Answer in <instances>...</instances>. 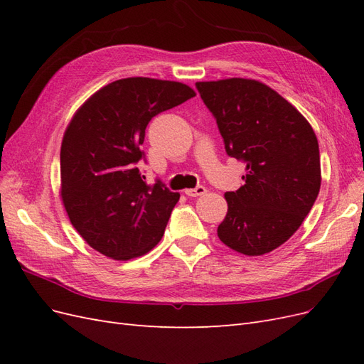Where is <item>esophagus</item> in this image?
<instances>
[{"label":"esophagus","instance_id":"1","mask_svg":"<svg viewBox=\"0 0 364 364\" xmlns=\"http://www.w3.org/2000/svg\"><path fill=\"white\" fill-rule=\"evenodd\" d=\"M206 193V188L202 185L196 186V188H190V190H185V194L190 196V197H199V196H203Z\"/></svg>","mask_w":364,"mask_h":364}]
</instances>
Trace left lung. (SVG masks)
<instances>
[{
  "instance_id": "8db88e82",
  "label": "left lung",
  "mask_w": 364,
  "mask_h": 364,
  "mask_svg": "<svg viewBox=\"0 0 364 364\" xmlns=\"http://www.w3.org/2000/svg\"><path fill=\"white\" fill-rule=\"evenodd\" d=\"M225 150L246 164L245 185L225 194L228 214L217 234L240 253L258 257L287 241L321 190V155L310 123L257 80L197 82Z\"/></svg>"
}]
</instances>
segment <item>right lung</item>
Listing matches in <instances>:
<instances>
[{"label": "right lung", "instance_id": "right-lung-1", "mask_svg": "<svg viewBox=\"0 0 364 364\" xmlns=\"http://www.w3.org/2000/svg\"><path fill=\"white\" fill-rule=\"evenodd\" d=\"M194 95L179 82L130 77L102 87L73 117L60 147V196L92 249L126 261L159 243L181 196L144 181L141 144L153 117Z\"/></svg>", "mask_w": 364, "mask_h": 364}]
</instances>
